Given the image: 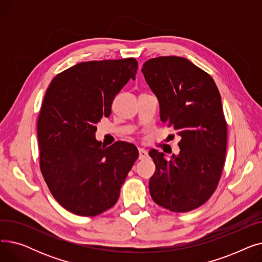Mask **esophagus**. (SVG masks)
I'll list each match as a JSON object with an SVG mask.
<instances>
[{
  "label": "esophagus",
  "mask_w": 262,
  "mask_h": 262,
  "mask_svg": "<svg viewBox=\"0 0 262 262\" xmlns=\"http://www.w3.org/2000/svg\"><path fill=\"white\" fill-rule=\"evenodd\" d=\"M148 157V153L147 150L144 148H139V159H145Z\"/></svg>",
  "instance_id": "1"
}]
</instances>
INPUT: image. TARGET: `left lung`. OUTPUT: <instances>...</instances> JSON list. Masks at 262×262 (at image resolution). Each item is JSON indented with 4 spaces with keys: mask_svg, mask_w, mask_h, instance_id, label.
Instances as JSON below:
<instances>
[{
    "mask_svg": "<svg viewBox=\"0 0 262 262\" xmlns=\"http://www.w3.org/2000/svg\"><path fill=\"white\" fill-rule=\"evenodd\" d=\"M141 71L158 99L161 122L182 138L180 153L169 159L149 150L156 164L150 196L174 212L195 209L212 195L224 167L227 126L221 95L208 73L183 57L148 59Z\"/></svg>",
    "mask_w": 262,
    "mask_h": 262,
    "instance_id": "1",
    "label": "left lung"
}]
</instances>
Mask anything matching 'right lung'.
Here are the masks:
<instances>
[{
    "mask_svg": "<svg viewBox=\"0 0 262 262\" xmlns=\"http://www.w3.org/2000/svg\"><path fill=\"white\" fill-rule=\"evenodd\" d=\"M135 58L80 62L55 76L37 123L40 169L51 193L72 213L94 216L112 208L139 156L137 147L95 139L96 123L112 114L115 96L135 80Z\"/></svg>",
    "mask_w": 262,
    "mask_h": 262,
    "instance_id": "right-lung-1",
    "label": "right lung"
}]
</instances>
